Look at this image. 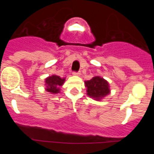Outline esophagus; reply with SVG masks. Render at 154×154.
I'll return each mask as SVG.
<instances>
[{"label":"esophagus","instance_id":"34e87169","mask_svg":"<svg viewBox=\"0 0 154 154\" xmlns=\"http://www.w3.org/2000/svg\"><path fill=\"white\" fill-rule=\"evenodd\" d=\"M73 75H76V76H79L80 75H81V73L79 72H74L72 73Z\"/></svg>","mask_w":154,"mask_h":154}]
</instances>
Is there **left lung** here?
I'll return each instance as SVG.
<instances>
[{
	"instance_id": "8db88e82",
	"label": "left lung",
	"mask_w": 154,
	"mask_h": 154,
	"mask_svg": "<svg viewBox=\"0 0 154 154\" xmlns=\"http://www.w3.org/2000/svg\"><path fill=\"white\" fill-rule=\"evenodd\" d=\"M87 95L95 100L100 101L110 93L109 83L100 76H95L90 80L85 81Z\"/></svg>"
}]
</instances>
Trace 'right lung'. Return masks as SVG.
Wrapping results in <instances>:
<instances>
[{"label":"right lung","mask_w":154,"mask_h":154,"mask_svg":"<svg viewBox=\"0 0 154 154\" xmlns=\"http://www.w3.org/2000/svg\"><path fill=\"white\" fill-rule=\"evenodd\" d=\"M65 81V78H61L60 76L52 75L45 79L46 92L51 94H57L60 92V87L62 86Z\"/></svg>","instance_id":"add662e5"}]
</instances>
